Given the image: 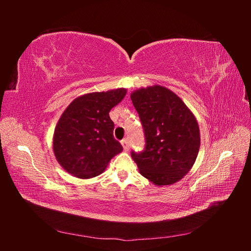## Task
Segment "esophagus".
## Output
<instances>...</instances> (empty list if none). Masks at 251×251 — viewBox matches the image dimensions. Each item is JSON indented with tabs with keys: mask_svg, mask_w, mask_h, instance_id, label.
Listing matches in <instances>:
<instances>
[{
	"mask_svg": "<svg viewBox=\"0 0 251 251\" xmlns=\"http://www.w3.org/2000/svg\"><path fill=\"white\" fill-rule=\"evenodd\" d=\"M121 146H123L125 151H127L128 150V141H127V139H124L123 141H121Z\"/></svg>",
	"mask_w": 251,
	"mask_h": 251,
	"instance_id": "34e87169",
	"label": "esophagus"
}]
</instances>
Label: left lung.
<instances>
[{
    "label": "left lung",
    "mask_w": 251,
    "mask_h": 251,
    "mask_svg": "<svg viewBox=\"0 0 251 251\" xmlns=\"http://www.w3.org/2000/svg\"><path fill=\"white\" fill-rule=\"evenodd\" d=\"M131 100L146 136V150L131 154L139 173L157 186L176 183L198 156V121L177 94L162 86L135 90Z\"/></svg>",
    "instance_id": "8db88e82"
}]
</instances>
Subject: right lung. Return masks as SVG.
<instances>
[{"label": "right lung", "mask_w": 251, "mask_h": 251, "mask_svg": "<svg viewBox=\"0 0 251 251\" xmlns=\"http://www.w3.org/2000/svg\"><path fill=\"white\" fill-rule=\"evenodd\" d=\"M126 89L81 95L68 105L53 134V151L62 168L74 177L100 175L111 159L123 151L113 136L109 113L124 100Z\"/></svg>", "instance_id": "1"}]
</instances>
